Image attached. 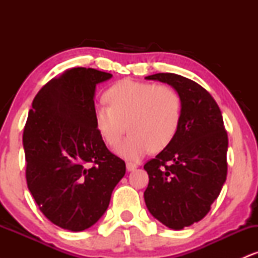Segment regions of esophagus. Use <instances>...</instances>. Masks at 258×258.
<instances>
[{"instance_id": "esophagus-1", "label": "esophagus", "mask_w": 258, "mask_h": 258, "mask_svg": "<svg viewBox=\"0 0 258 258\" xmlns=\"http://www.w3.org/2000/svg\"><path fill=\"white\" fill-rule=\"evenodd\" d=\"M138 166L136 164H132V162H127L126 164V168H127V171H130V172H131V171H135L136 168H137Z\"/></svg>"}]
</instances>
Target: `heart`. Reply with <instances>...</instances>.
<instances>
[{"instance_id": "heart-1", "label": "heart", "mask_w": 258, "mask_h": 258, "mask_svg": "<svg viewBox=\"0 0 258 258\" xmlns=\"http://www.w3.org/2000/svg\"><path fill=\"white\" fill-rule=\"evenodd\" d=\"M105 99L109 105L94 106V125L109 147L119 142L126 125L130 135L116 147L121 158L137 161L150 149H165L176 137L182 102L173 88L126 79L109 88Z\"/></svg>"}]
</instances>
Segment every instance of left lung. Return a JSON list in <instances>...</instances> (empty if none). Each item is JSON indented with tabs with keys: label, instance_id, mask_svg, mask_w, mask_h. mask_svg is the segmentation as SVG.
I'll return each mask as SVG.
<instances>
[{
	"label": "left lung",
	"instance_id": "1",
	"mask_svg": "<svg viewBox=\"0 0 258 258\" xmlns=\"http://www.w3.org/2000/svg\"><path fill=\"white\" fill-rule=\"evenodd\" d=\"M174 88L182 102L176 137L144 165L146 205L174 230L203 220L227 178L228 136L217 103L197 82L170 73L147 76Z\"/></svg>",
	"mask_w": 258,
	"mask_h": 258
}]
</instances>
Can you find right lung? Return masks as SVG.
I'll return each mask as SVG.
<instances>
[{
    "label": "right lung",
    "mask_w": 258,
    "mask_h": 258,
    "mask_svg": "<svg viewBox=\"0 0 258 258\" xmlns=\"http://www.w3.org/2000/svg\"><path fill=\"white\" fill-rule=\"evenodd\" d=\"M111 74L72 68L41 88L23 135L28 188L55 226L82 232L105 214L126 165L94 125V94Z\"/></svg>",
    "instance_id": "obj_1"
}]
</instances>
